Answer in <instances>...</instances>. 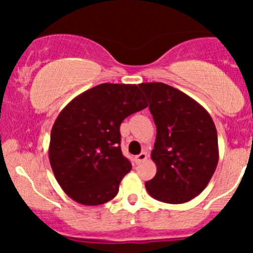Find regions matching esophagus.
I'll use <instances>...</instances> for the list:
<instances>
[{
  "mask_svg": "<svg viewBox=\"0 0 253 253\" xmlns=\"http://www.w3.org/2000/svg\"><path fill=\"white\" fill-rule=\"evenodd\" d=\"M148 158V154L146 153V152H142L140 154H138V156H135V158H134V161H135V163L137 165H140L142 162H144V161Z\"/></svg>",
  "mask_w": 253,
  "mask_h": 253,
  "instance_id": "1",
  "label": "esophagus"
}]
</instances>
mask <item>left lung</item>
<instances>
[{"mask_svg":"<svg viewBox=\"0 0 253 253\" xmlns=\"http://www.w3.org/2000/svg\"><path fill=\"white\" fill-rule=\"evenodd\" d=\"M157 126L151 157L157 173L147 181L152 198L182 204L209 184L219 160L218 135L211 116L186 93L162 82L140 84Z\"/></svg>","mask_w":253,"mask_h":253,"instance_id":"8db88e82","label":"left lung"}]
</instances>
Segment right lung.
Masks as SVG:
<instances>
[{
	"mask_svg": "<svg viewBox=\"0 0 253 253\" xmlns=\"http://www.w3.org/2000/svg\"><path fill=\"white\" fill-rule=\"evenodd\" d=\"M146 107L137 84H101L60 111L51 128L49 161L69 198L100 205L118 194L120 181L131 169L120 148V124Z\"/></svg>",
	"mask_w": 253,
	"mask_h": 253,
	"instance_id": "right-lung-1",
	"label": "right lung"
}]
</instances>
